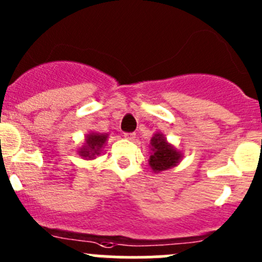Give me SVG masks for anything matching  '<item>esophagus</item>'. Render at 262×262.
Masks as SVG:
<instances>
[{
    "label": "esophagus",
    "instance_id": "obj_1",
    "mask_svg": "<svg viewBox=\"0 0 262 262\" xmlns=\"http://www.w3.org/2000/svg\"><path fill=\"white\" fill-rule=\"evenodd\" d=\"M124 137H125L128 141H134V139H136V134L134 133H125L124 134Z\"/></svg>",
    "mask_w": 262,
    "mask_h": 262
}]
</instances>
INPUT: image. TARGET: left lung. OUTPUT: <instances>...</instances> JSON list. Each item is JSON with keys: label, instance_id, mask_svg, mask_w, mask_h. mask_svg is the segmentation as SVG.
Here are the masks:
<instances>
[{"label": "left lung", "instance_id": "8db88e82", "mask_svg": "<svg viewBox=\"0 0 262 262\" xmlns=\"http://www.w3.org/2000/svg\"><path fill=\"white\" fill-rule=\"evenodd\" d=\"M150 156L148 163L153 172H162L178 166L182 160V153L175 146L168 143L163 133H155L150 138Z\"/></svg>", "mask_w": 262, "mask_h": 262}]
</instances>
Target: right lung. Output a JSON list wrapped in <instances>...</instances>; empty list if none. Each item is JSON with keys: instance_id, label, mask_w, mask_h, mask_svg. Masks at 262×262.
I'll use <instances>...</instances> for the list:
<instances>
[{"instance_id": "right-lung-1", "label": "right lung", "mask_w": 262, "mask_h": 262, "mask_svg": "<svg viewBox=\"0 0 262 262\" xmlns=\"http://www.w3.org/2000/svg\"><path fill=\"white\" fill-rule=\"evenodd\" d=\"M107 139H109V133L89 132L84 136L83 144L78 148L77 153L83 160H95L97 156L101 155Z\"/></svg>"}]
</instances>
